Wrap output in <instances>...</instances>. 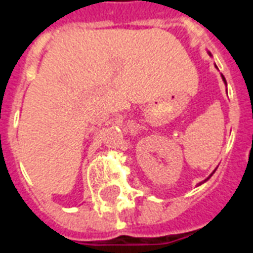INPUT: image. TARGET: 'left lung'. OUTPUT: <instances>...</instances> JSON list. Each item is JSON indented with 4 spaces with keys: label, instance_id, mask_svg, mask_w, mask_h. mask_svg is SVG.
Wrapping results in <instances>:
<instances>
[{
    "label": "left lung",
    "instance_id": "8db88e82",
    "mask_svg": "<svg viewBox=\"0 0 253 253\" xmlns=\"http://www.w3.org/2000/svg\"><path fill=\"white\" fill-rule=\"evenodd\" d=\"M210 56H211V53H210ZM222 79H223V82H225V84H226V79H225V77H223V75H222ZM213 172H215V171H213ZM213 172H212V174H213ZM212 174H211V175H212ZM211 175L208 176V178H207V179H204V181H203V182H200V183H199V185H201V183H204V182L208 181V179H210V178H211Z\"/></svg>",
    "mask_w": 253,
    "mask_h": 253
}]
</instances>
